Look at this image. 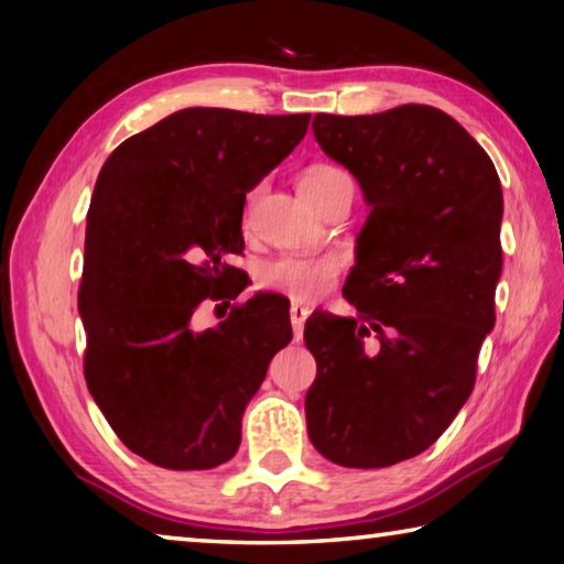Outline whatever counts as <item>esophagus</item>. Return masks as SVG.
<instances>
[{
  "label": "esophagus",
  "mask_w": 564,
  "mask_h": 564,
  "mask_svg": "<svg viewBox=\"0 0 564 564\" xmlns=\"http://www.w3.org/2000/svg\"><path fill=\"white\" fill-rule=\"evenodd\" d=\"M308 316H311V311L305 308V305H299V303L291 305V326H293L295 340L303 338V326H305V318H308Z\"/></svg>",
  "instance_id": "1"
}]
</instances>
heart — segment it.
<instances>
[{"mask_svg":"<svg viewBox=\"0 0 564 564\" xmlns=\"http://www.w3.org/2000/svg\"><path fill=\"white\" fill-rule=\"evenodd\" d=\"M338 184H350L346 171L330 164H313L301 174V196L316 208ZM340 275V261L333 256L303 259V256H279L265 261L259 269V283L263 289L291 295L293 301H316L333 289Z\"/></svg>","mask_w":564,"mask_h":564,"instance_id":"heart-1","label":"heart"}]
</instances>
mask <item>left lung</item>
Returning a JSON list of instances; mask_svg holds the SVG:
<instances>
[{
	"instance_id": "8db88e82",
	"label": "left lung",
	"mask_w": 564,
	"mask_h": 564,
	"mask_svg": "<svg viewBox=\"0 0 564 564\" xmlns=\"http://www.w3.org/2000/svg\"><path fill=\"white\" fill-rule=\"evenodd\" d=\"M326 154L370 206L346 295L356 316L313 313L318 373L308 437L343 467H388L427 451L475 386L502 271V188L485 149L445 111L316 113Z\"/></svg>"
}]
</instances>
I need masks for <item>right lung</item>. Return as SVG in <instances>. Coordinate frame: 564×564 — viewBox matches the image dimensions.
<instances>
[{"label":"right lung","mask_w":564,"mask_h":564,"mask_svg":"<svg viewBox=\"0 0 564 564\" xmlns=\"http://www.w3.org/2000/svg\"><path fill=\"white\" fill-rule=\"evenodd\" d=\"M308 121L181 109L104 161L79 289L84 378L111 431L149 463L212 470L231 460L248 400L293 338L271 293L234 305L216 328L198 330L194 313L246 289L226 263L243 251L246 194L301 144Z\"/></svg>","instance_id":"1"}]
</instances>
